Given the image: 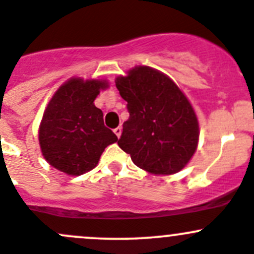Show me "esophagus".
Instances as JSON below:
<instances>
[{"instance_id":"obj_1","label":"esophagus","mask_w":254,"mask_h":254,"mask_svg":"<svg viewBox=\"0 0 254 254\" xmlns=\"http://www.w3.org/2000/svg\"><path fill=\"white\" fill-rule=\"evenodd\" d=\"M114 132H115V134L117 135V137H121V133H122V128L121 127H117V128H115L114 129Z\"/></svg>"}]
</instances>
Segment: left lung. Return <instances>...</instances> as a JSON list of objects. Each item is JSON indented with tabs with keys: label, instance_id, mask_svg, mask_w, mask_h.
<instances>
[{
	"label": "left lung",
	"instance_id": "1",
	"mask_svg": "<svg viewBox=\"0 0 254 254\" xmlns=\"http://www.w3.org/2000/svg\"><path fill=\"white\" fill-rule=\"evenodd\" d=\"M129 119L117 140L140 169L172 175L184 169L199 143L196 114L180 87L164 72L138 65L115 80Z\"/></svg>",
	"mask_w": 254,
	"mask_h": 254
}]
</instances>
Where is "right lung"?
I'll return each mask as SVG.
<instances>
[{
  "label": "right lung",
  "instance_id": "obj_1",
  "mask_svg": "<svg viewBox=\"0 0 254 254\" xmlns=\"http://www.w3.org/2000/svg\"><path fill=\"white\" fill-rule=\"evenodd\" d=\"M106 79L70 77L54 92L38 130L44 159L64 174L77 177L94 169L117 135L104 125L94 101L109 87Z\"/></svg>",
  "mask_w": 254,
  "mask_h": 254
}]
</instances>
